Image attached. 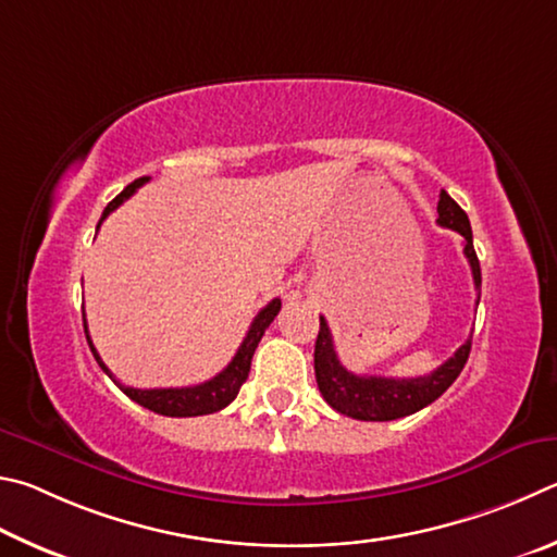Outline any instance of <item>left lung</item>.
Here are the masks:
<instances>
[{
  "label": "left lung",
  "mask_w": 557,
  "mask_h": 557,
  "mask_svg": "<svg viewBox=\"0 0 557 557\" xmlns=\"http://www.w3.org/2000/svg\"><path fill=\"white\" fill-rule=\"evenodd\" d=\"M437 224L462 234L465 257L472 267L474 288L480 290L482 271L472 244L470 220H467V212L445 190H441V202H437ZM470 349L472 337H467V343L445 364L425 376H359L347 372L343 362H339L327 320L320 315V333L315 339L318 388L337 413L357 418V421H396V418L411 416L421 411V408L431 406L435 398H441L453 386L455 379L460 376L462 367L467 364V357H470Z\"/></svg>",
  "instance_id": "left-lung-1"
}]
</instances>
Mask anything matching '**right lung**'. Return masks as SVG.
I'll use <instances>...</instances> for the list:
<instances>
[{
	"label": "right lung",
	"mask_w": 557,
	"mask_h": 557,
	"mask_svg": "<svg viewBox=\"0 0 557 557\" xmlns=\"http://www.w3.org/2000/svg\"><path fill=\"white\" fill-rule=\"evenodd\" d=\"M146 181H149V178H136L134 183L126 185V188L104 208L100 222H97V230H100V224H102L107 214L120 208V205L126 198H132L136 188H141ZM278 310H281V300L273 298L271 304L267 308H261L259 315L253 318L249 333H247V337H244V343L239 345L237 355L232 357V362L224 367L218 376H212L210 382H202V384H195V386H183V388H134V386L120 384L112 376L110 369L104 367L100 355H97V349H95L92 339H90V333H87L85 313H83V327H85L87 345H90L97 364L102 367V372L110 376L112 382L120 386L126 396L132 398V401H136L144 408H149V411H153V413H161V416L190 418V416H208V413H214V411H222L224 406H230L234 398H237L242 384L247 382V376H249L253 349H257V345L261 343V337H263V333H267V327L273 323V318L278 315Z\"/></svg>",
	"instance_id": "1"
}]
</instances>
